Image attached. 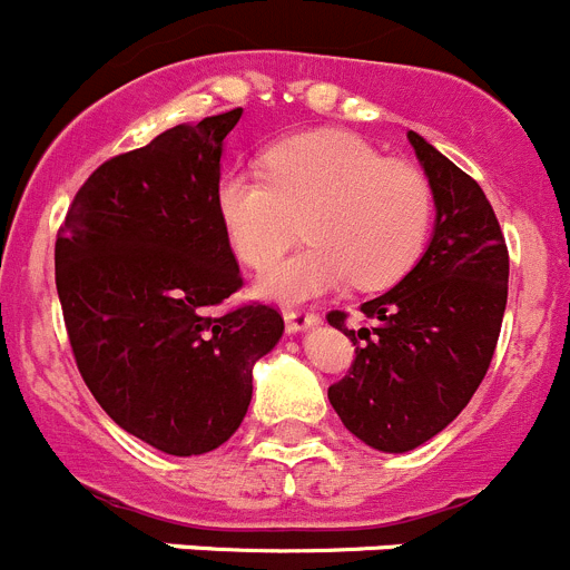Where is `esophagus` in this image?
Listing matches in <instances>:
<instances>
[{"mask_svg": "<svg viewBox=\"0 0 570 570\" xmlns=\"http://www.w3.org/2000/svg\"><path fill=\"white\" fill-rule=\"evenodd\" d=\"M284 321H286V330L289 332H306L309 326H317V323H321V317L309 309H286Z\"/></svg>", "mask_w": 570, "mask_h": 570, "instance_id": "obj_1", "label": "esophagus"}]
</instances>
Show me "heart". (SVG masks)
<instances>
[{
    "instance_id": "1",
    "label": "heart",
    "mask_w": 570,
    "mask_h": 570,
    "mask_svg": "<svg viewBox=\"0 0 570 570\" xmlns=\"http://www.w3.org/2000/svg\"><path fill=\"white\" fill-rule=\"evenodd\" d=\"M264 167L266 176L224 173L215 209L233 253L253 269L272 264L305 222L311 244L258 278L269 301L295 304L343 281L381 289L423 253L434 196L414 164L383 158L352 132L323 130L275 145Z\"/></svg>"
}]
</instances>
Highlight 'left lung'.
Instances as JSON below:
<instances>
[{
	"label": "left lung",
	"mask_w": 570,
	"mask_h": 570,
	"mask_svg": "<svg viewBox=\"0 0 570 570\" xmlns=\"http://www.w3.org/2000/svg\"><path fill=\"white\" fill-rule=\"evenodd\" d=\"M432 184L434 235L412 273L361 304L368 330L330 323L355 343V361L330 403L366 445L403 454L469 406L483 383L509 301V249L480 184L409 130Z\"/></svg>",
	"instance_id": "1"
}]
</instances>
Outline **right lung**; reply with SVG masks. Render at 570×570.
<instances>
[{
	"mask_svg": "<svg viewBox=\"0 0 570 570\" xmlns=\"http://www.w3.org/2000/svg\"><path fill=\"white\" fill-rule=\"evenodd\" d=\"M240 112L170 127L101 164L56 238V289L87 389L125 432L176 458L233 438L253 366L284 335L273 306L218 309L244 284L215 209Z\"/></svg>",
	"mask_w": 570,
	"mask_h": 570,
	"instance_id": "right-lung-1",
	"label": "right lung"
}]
</instances>
